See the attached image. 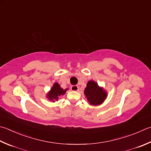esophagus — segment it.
Listing matches in <instances>:
<instances>
[{
	"label": "esophagus",
	"instance_id": "34e87169",
	"mask_svg": "<svg viewBox=\"0 0 151 151\" xmlns=\"http://www.w3.org/2000/svg\"><path fill=\"white\" fill-rule=\"evenodd\" d=\"M71 89H72V91H78L79 87H78V85H72V86H71Z\"/></svg>",
	"mask_w": 151,
	"mask_h": 151
}]
</instances>
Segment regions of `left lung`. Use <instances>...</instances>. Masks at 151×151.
<instances>
[{"instance_id":"1","label":"left lung","mask_w":151,"mask_h":151,"mask_svg":"<svg viewBox=\"0 0 151 151\" xmlns=\"http://www.w3.org/2000/svg\"><path fill=\"white\" fill-rule=\"evenodd\" d=\"M84 93L87 96V101L92 105L101 104L106 97V93L93 81L88 82Z\"/></svg>"}]
</instances>
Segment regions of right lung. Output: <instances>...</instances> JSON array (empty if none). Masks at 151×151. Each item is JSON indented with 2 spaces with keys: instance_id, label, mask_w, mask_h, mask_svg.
<instances>
[{
  "instance_id": "right-lung-1",
  "label": "right lung",
  "mask_w": 151,
  "mask_h": 151,
  "mask_svg": "<svg viewBox=\"0 0 151 151\" xmlns=\"http://www.w3.org/2000/svg\"><path fill=\"white\" fill-rule=\"evenodd\" d=\"M68 89H62L58 83H55L53 85V87H52V89H51L50 91L47 95V97L49 98L50 101L54 100V102L55 101H58L59 96L60 95H64V93H66V91Z\"/></svg>"
}]
</instances>
